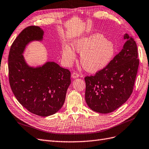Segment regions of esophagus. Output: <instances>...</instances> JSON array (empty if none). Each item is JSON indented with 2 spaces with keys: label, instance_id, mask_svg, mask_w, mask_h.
Wrapping results in <instances>:
<instances>
[{
  "label": "esophagus",
  "instance_id": "34e87169",
  "mask_svg": "<svg viewBox=\"0 0 149 149\" xmlns=\"http://www.w3.org/2000/svg\"><path fill=\"white\" fill-rule=\"evenodd\" d=\"M79 74L76 73V72H74V73L72 74V78H77L79 77Z\"/></svg>",
  "mask_w": 149,
  "mask_h": 149
}]
</instances>
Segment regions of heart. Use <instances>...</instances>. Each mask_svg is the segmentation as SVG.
Masks as SVG:
<instances>
[{
    "mask_svg": "<svg viewBox=\"0 0 149 149\" xmlns=\"http://www.w3.org/2000/svg\"><path fill=\"white\" fill-rule=\"evenodd\" d=\"M69 46H63L62 57L67 65L76 59L74 51L81 53L80 61L84 69L90 73H96L104 69L114 58L115 44L100 34H93L76 40Z\"/></svg>",
    "mask_w": 149,
    "mask_h": 149,
    "instance_id": "heart-1",
    "label": "heart"
}]
</instances>
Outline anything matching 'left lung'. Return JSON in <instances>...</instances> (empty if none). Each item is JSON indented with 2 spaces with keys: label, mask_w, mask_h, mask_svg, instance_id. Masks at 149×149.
<instances>
[{
  "label": "left lung",
  "mask_w": 149,
  "mask_h": 149,
  "mask_svg": "<svg viewBox=\"0 0 149 149\" xmlns=\"http://www.w3.org/2000/svg\"><path fill=\"white\" fill-rule=\"evenodd\" d=\"M123 49L104 69L86 76L85 100L92 110L108 113L127 102L133 91L139 65L136 44L127 34Z\"/></svg>",
  "instance_id": "obj_1"
}]
</instances>
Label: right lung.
I'll return each instance as SVG.
<instances>
[{"label":"right lung","instance_id":"obj_1","mask_svg":"<svg viewBox=\"0 0 149 149\" xmlns=\"http://www.w3.org/2000/svg\"><path fill=\"white\" fill-rule=\"evenodd\" d=\"M43 35L39 26L22 30L10 47L8 67L10 86L18 102L31 113L47 116L58 111L65 103L71 73L54 62L36 68L26 63L22 54L26 45L41 41Z\"/></svg>","mask_w":149,"mask_h":149}]
</instances>
